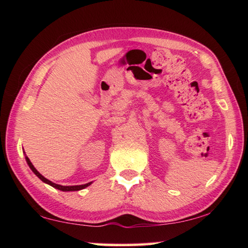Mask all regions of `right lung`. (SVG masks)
<instances>
[{
    "label": "right lung",
    "mask_w": 248,
    "mask_h": 248,
    "mask_svg": "<svg viewBox=\"0 0 248 248\" xmlns=\"http://www.w3.org/2000/svg\"><path fill=\"white\" fill-rule=\"evenodd\" d=\"M25 158H26L27 164H28L29 167H31V170H32V173L35 174V175L37 176V177H38L40 180H43V182H44L45 184L50 185V186H52L53 188H56V189H59V190H61V191H78V190L84 189V188L89 187L90 185L92 184V182H91V183H87V184H84V185H75V186H62V185L54 184V183L51 182V180H49V179H47L46 177H44V176L41 175V174L39 173V171L35 169V166L32 165V163L31 162V159H29V158L26 156V154H25Z\"/></svg>",
    "instance_id": "add662e5"
}]
</instances>
